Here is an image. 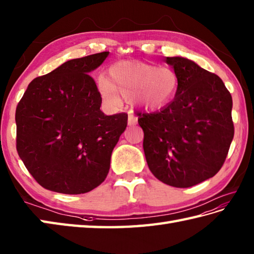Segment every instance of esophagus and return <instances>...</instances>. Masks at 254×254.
Listing matches in <instances>:
<instances>
[{
  "mask_svg": "<svg viewBox=\"0 0 254 254\" xmlns=\"http://www.w3.org/2000/svg\"><path fill=\"white\" fill-rule=\"evenodd\" d=\"M137 124V117L133 115V113L131 111L128 112V125L129 126H133Z\"/></svg>",
  "mask_w": 254,
  "mask_h": 254,
  "instance_id": "esophagus-1",
  "label": "esophagus"
}]
</instances>
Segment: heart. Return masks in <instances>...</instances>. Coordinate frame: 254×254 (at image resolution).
<instances>
[{
	"label": "heart",
	"instance_id": "b5f03b06",
	"mask_svg": "<svg viewBox=\"0 0 254 254\" xmlns=\"http://www.w3.org/2000/svg\"><path fill=\"white\" fill-rule=\"evenodd\" d=\"M96 86L103 101L111 106L121 103V96L146 108H158L169 103L178 91L175 72L141 61H117L108 68V77L100 74Z\"/></svg>",
	"mask_w": 254,
	"mask_h": 254
}]
</instances>
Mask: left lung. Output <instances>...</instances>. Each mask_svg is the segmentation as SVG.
<instances>
[{
	"mask_svg": "<svg viewBox=\"0 0 254 254\" xmlns=\"http://www.w3.org/2000/svg\"><path fill=\"white\" fill-rule=\"evenodd\" d=\"M179 86L174 100L139 115L143 151L152 174L164 184L190 188L213 178L228 154L235 127L232 97L218 75L182 57H167Z\"/></svg>",
	"mask_w": 254,
	"mask_h": 254,
	"instance_id": "1",
	"label": "left lung"
}]
</instances>
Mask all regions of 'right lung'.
Wrapping results in <instances>:
<instances>
[{
	"label": "right lung",
	"mask_w": 254,
	"mask_h": 254,
	"mask_svg": "<svg viewBox=\"0 0 254 254\" xmlns=\"http://www.w3.org/2000/svg\"><path fill=\"white\" fill-rule=\"evenodd\" d=\"M108 51L72 59L30 82L15 113L16 149L39 185L83 194L104 182L111 156L127 126L126 113L104 115L89 74Z\"/></svg>",
	"instance_id": "right-lung-1"
}]
</instances>
